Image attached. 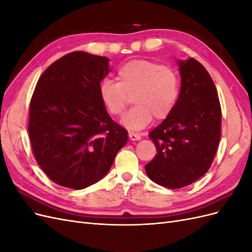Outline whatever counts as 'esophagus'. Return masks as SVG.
I'll use <instances>...</instances> for the list:
<instances>
[{
  "label": "esophagus",
  "mask_w": 252,
  "mask_h": 252,
  "mask_svg": "<svg viewBox=\"0 0 252 252\" xmlns=\"http://www.w3.org/2000/svg\"><path fill=\"white\" fill-rule=\"evenodd\" d=\"M128 135H129V139H130L131 141H139V140H141V134H139L138 132L129 131Z\"/></svg>",
  "instance_id": "34e87169"
}]
</instances>
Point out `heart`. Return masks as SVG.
<instances>
[{"instance_id": "heart-1", "label": "heart", "mask_w": 252, "mask_h": 252, "mask_svg": "<svg viewBox=\"0 0 252 252\" xmlns=\"http://www.w3.org/2000/svg\"><path fill=\"white\" fill-rule=\"evenodd\" d=\"M117 82L105 80L100 84L101 101L111 116H121L129 96L133 107L122 119L128 129L140 130L152 121L169 116L178 102L180 78L173 68L147 60H132L122 65Z\"/></svg>"}]
</instances>
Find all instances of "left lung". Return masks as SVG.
<instances>
[{
    "instance_id": "1",
    "label": "left lung",
    "mask_w": 252,
    "mask_h": 252,
    "mask_svg": "<svg viewBox=\"0 0 252 252\" xmlns=\"http://www.w3.org/2000/svg\"><path fill=\"white\" fill-rule=\"evenodd\" d=\"M181 90L173 110L149 133L157 155L145 165L157 184L178 189L208 171L220 138V100L206 68L190 58L178 61Z\"/></svg>"
}]
</instances>
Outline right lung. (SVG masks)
Segmentation results:
<instances>
[{
	"mask_svg": "<svg viewBox=\"0 0 252 252\" xmlns=\"http://www.w3.org/2000/svg\"><path fill=\"white\" fill-rule=\"evenodd\" d=\"M109 59L74 51L52 63L30 101L28 132L33 156L60 186L84 189L103 179L128 140L101 101L98 87Z\"/></svg>",
	"mask_w": 252,
	"mask_h": 252,
	"instance_id": "1",
	"label": "right lung"
}]
</instances>
